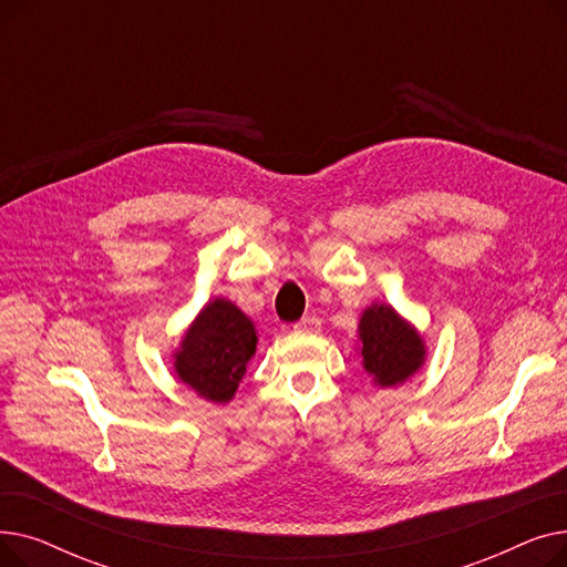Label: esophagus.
<instances>
[{
	"instance_id": "obj_1",
	"label": "esophagus",
	"mask_w": 567,
	"mask_h": 567,
	"mask_svg": "<svg viewBox=\"0 0 567 567\" xmlns=\"http://www.w3.org/2000/svg\"><path fill=\"white\" fill-rule=\"evenodd\" d=\"M319 329H321V321H319L315 315H308V317H303L301 321L293 323V333H306V336H310V333H317Z\"/></svg>"
}]
</instances>
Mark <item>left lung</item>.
I'll list each match as a JSON object with an SVG mask.
<instances>
[{"mask_svg": "<svg viewBox=\"0 0 567 567\" xmlns=\"http://www.w3.org/2000/svg\"><path fill=\"white\" fill-rule=\"evenodd\" d=\"M359 355L379 389L406 383L427 361V344L415 326L389 303H372L359 319Z\"/></svg>", "mask_w": 567, "mask_h": 567, "instance_id": "obj_1", "label": "left lung"}]
</instances>
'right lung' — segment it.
I'll list each match as a JSON object with an SVG mask.
<instances>
[{"instance_id":"1","label":"right lung","mask_w":567,"mask_h":567,"mask_svg":"<svg viewBox=\"0 0 567 567\" xmlns=\"http://www.w3.org/2000/svg\"><path fill=\"white\" fill-rule=\"evenodd\" d=\"M255 321L223 296H216L190 321L172 353V368L202 400L229 404L257 351Z\"/></svg>"}]
</instances>
